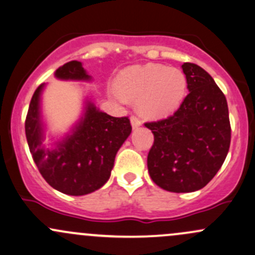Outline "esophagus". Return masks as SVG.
<instances>
[{
  "label": "esophagus",
  "instance_id": "obj_1",
  "mask_svg": "<svg viewBox=\"0 0 255 255\" xmlns=\"http://www.w3.org/2000/svg\"><path fill=\"white\" fill-rule=\"evenodd\" d=\"M130 123H132L133 128H138L139 126L141 125V121L136 116H134V115H132V116H130Z\"/></svg>",
  "mask_w": 255,
  "mask_h": 255
}]
</instances>
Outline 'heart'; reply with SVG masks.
<instances>
[{"label": "heart", "mask_w": 255, "mask_h": 255, "mask_svg": "<svg viewBox=\"0 0 255 255\" xmlns=\"http://www.w3.org/2000/svg\"><path fill=\"white\" fill-rule=\"evenodd\" d=\"M114 95L121 101L136 100L138 110L149 119L175 112L187 92V79L178 68L162 64L134 66L121 72Z\"/></svg>", "instance_id": "heart-1"}]
</instances>
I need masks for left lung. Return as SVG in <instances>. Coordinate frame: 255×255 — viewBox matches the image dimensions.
Listing matches in <instances>:
<instances>
[{
    "instance_id": "left-lung-1",
    "label": "left lung",
    "mask_w": 255,
    "mask_h": 255,
    "mask_svg": "<svg viewBox=\"0 0 255 255\" xmlns=\"http://www.w3.org/2000/svg\"><path fill=\"white\" fill-rule=\"evenodd\" d=\"M189 94L172 116L144 123L154 134L148 170L168 192L202 189L227 156L231 143L229 107L213 77L198 64H182Z\"/></svg>"
}]
</instances>
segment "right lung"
Listing matches in <instances>:
<instances>
[{
    "mask_svg": "<svg viewBox=\"0 0 255 255\" xmlns=\"http://www.w3.org/2000/svg\"><path fill=\"white\" fill-rule=\"evenodd\" d=\"M55 76L60 79H90L78 61L64 63ZM42 87L36 88L25 119L26 140L37 170L52 188L64 194L84 195L101 188L110 178L117 151L132 132L129 119L112 117L88 103L73 134L55 149L45 150L39 111Z\"/></svg>",
    "mask_w": 255,
    "mask_h": 255,
    "instance_id": "right-lung-1",
    "label": "right lung"
}]
</instances>
